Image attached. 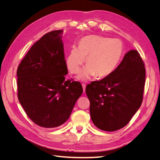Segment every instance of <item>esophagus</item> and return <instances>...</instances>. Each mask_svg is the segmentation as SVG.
I'll list each match as a JSON object with an SVG mask.
<instances>
[{"label":"esophagus","instance_id":"esophagus-1","mask_svg":"<svg viewBox=\"0 0 160 160\" xmlns=\"http://www.w3.org/2000/svg\"><path fill=\"white\" fill-rule=\"evenodd\" d=\"M82 88H83V92H84V93L85 92V88H86V84H82Z\"/></svg>","mask_w":160,"mask_h":160}]
</instances>
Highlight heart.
Wrapping results in <instances>:
<instances>
[{"label":"heart","instance_id":"heart-1","mask_svg":"<svg viewBox=\"0 0 160 160\" xmlns=\"http://www.w3.org/2000/svg\"><path fill=\"white\" fill-rule=\"evenodd\" d=\"M124 52L121 40L98 35L84 37L73 47L66 58V65L71 74H77L85 62L87 67L78 77L85 80L95 76L104 78L109 76L118 66Z\"/></svg>","mask_w":160,"mask_h":160}]
</instances>
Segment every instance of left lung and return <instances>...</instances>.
Instances as JSON below:
<instances>
[{
	"label": "left lung",
	"mask_w": 160,
	"mask_h": 160,
	"mask_svg": "<svg viewBox=\"0 0 160 160\" xmlns=\"http://www.w3.org/2000/svg\"><path fill=\"white\" fill-rule=\"evenodd\" d=\"M145 79L144 63L138 51L131 50L111 74L87 84L93 124L108 132L126 126L142 105Z\"/></svg>",
	"instance_id": "8db88e82"
}]
</instances>
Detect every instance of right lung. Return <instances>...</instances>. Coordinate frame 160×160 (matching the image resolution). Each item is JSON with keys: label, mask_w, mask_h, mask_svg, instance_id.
Listing matches in <instances>:
<instances>
[{"label": "right lung", "mask_w": 160, "mask_h": 160, "mask_svg": "<svg viewBox=\"0 0 160 160\" xmlns=\"http://www.w3.org/2000/svg\"><path fill=\"white\" fill-rule=\"evenodd\" d=\"M63 30L45 34L34 43L17 68L18 98L31 120L52 128L67 121L82 95V84L65 80Z\"/></svg>", "instance_id": "obj_1"}]
</instances>
